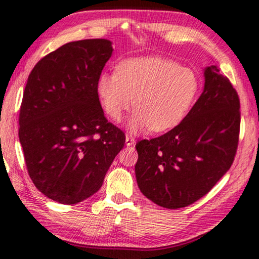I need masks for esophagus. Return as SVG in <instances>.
<instances>
[{
    "label": "esophagus",
    "instance_id": "34e87169",
    "mask_svg": "<svg viewBox=\"0 0 259 259\" xmlns=\"http://www.w3.org/2000/svg\"><path fill=\"white\" fill-rule=\"evenodd\" d=\"M134 144H135V140H134V138L126 135V136H125V145H126V146H131V145H134Z\"/></svg>",
    "mask_w": 259,
    "mask_h": 259
}]
</instances>
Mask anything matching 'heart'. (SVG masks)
I'll list each match as a JSON object with an SVG mask.
<instances>
[{
  "label": "heart",
  "mask_w": 259,
  "mask_h": 259,
  "mask_svg": "<svg viewBox=\"0 0 259 259\" xmlns=\"http://www.w3.org/2000/svg\"><path fill=\"white\" fill-rule=\"evenodd\" d=\"M198 91L199 78L194 71L161 57L123 60L116 72L102 73L98 81L103 108L114 121H121L135 103L137 109L128 123V130L134 134L150 128L160 133L176 126Z\"/></svg>",
  "instance_id": "obj_1"
}]
</instances>
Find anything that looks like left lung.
<instances>
[{"label":"left lung","instance_id":"left-lung-1","mask_svg":"<svg viewBox=\"0 0 259 259\" xmlns=\"http://www.w3.org/2000/svg\"><path fill=\"white\" fill-rule=\"evenodd\" d=\"M198 101L176 128L136 144L141 192L158 206L178 209L206 195L234 161L240 134V99L215 65L203 69Z\"/></svg>","mask_w":259,"mask_h":259}]
</instances>
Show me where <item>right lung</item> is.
I'll use <instances>...</instances> for the list:
<instances>
[{
	"label": "right lung",
	"instance_id": "1",
	"mask_svg": "<svg viewBox=\"0 0 259 259\" xmlns=\"http://www.w3.org/2000/svg\"><path fill=\"white\" fill-rule=\"evenodd\" d=\"M108 39L71 41L40 59L26 82L18 137L29 176L45 196L74 204L101 188L125 136L108 123L98 81Z\"/></svg>",
	"mask_w": 259,
	"mask_h": 259
}]
</instances>
